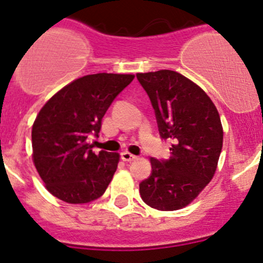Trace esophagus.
<instances>
[{"instance_id": "34e87169", "label": "esophagus", "mask_w": 263, "mask_h": 263, "mask_svg": "<svg viewBox=\"0 0 263 263\" xmlns=\"http://www.w3.org/2000/svg\"><path fill=\"white\" fill-rule=\"evenodd\" d=\"M121 157H122L123 161H134V160L137 159L136 155H132V154L127 153V151H124V153L121 154Z\"/></svg>"}]
</instances>
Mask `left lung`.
Here are the masks:
<instances>
[{
    "mask_svg": "<svg viewBox=\"0 0 263 263\" xmlns=\"http://www.w3.org/2000/svg\"><path fill=\"white\" fill-rule=\"evenodd\" d=\"M136 76L150 97L160 136L171 142L170 159H150L153 173L140 184V195L157 211H178L214 176L223 146L219 113L208 95L178 71Z\"/></svg>",
    "mask_w": 263,
    "mask_h": 263,
    "instance_id": "8db88e82",
    "label": "left lung"
}]
</instances>
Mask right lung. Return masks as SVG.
<instances>
[{
  "label": "right lung",
  "mask_w": 263,
  "mask_h": 263,
  "mask_svg": "<svg viewBox=\"0 0 263 263\" xmlns=\"http://www.w3.org/2000/svg\"><path fill=\"white\" fill-rule=\"evenodd\" d=\"M134 74L98 73L76 79L44 104L32 124V161L50 194L69 204L103 195L117 170L120 154L99 151L88 142L98 136L113 99Z\"/></svg>",
  "instance_id": "1"
}]
</instances>
